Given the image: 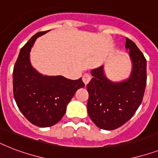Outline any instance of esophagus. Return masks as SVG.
Returning a JSON list of instances; mask_svg holds the SVG:
<instances>
[{
  "label": "esophagus",
  "mask_w": 158,
  "mask_h": 158,
  "mask_svg": "<svg viewBox=\"0 0 158 158\" xmlns=\"http://www.w3.org/2000/svg\"><path fill=\"white\" fill-rule=\"evenodd\" d=\"M82 79H83V81H84V84H88L89 83V81L91 80L92 76L89 74L86 73V74H84V75H83V77H82Z\"/></svg>",
  "instance_id": "34e87169"
}]
</instances>
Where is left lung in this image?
I'll return each instance as SVG.
<instances>
[{
    "label": "left lung",
    "instance_id": "obj_1",
    "mask_svg": "<svg viewBox=\"0 0 158 158\" xmlns=\"http://www.w3.org/2000/svg\"><path fill=\"white\" fill-rule=\"evenodd\" d=\"M133 71L130 79L113 83L104 75L103 66L93 69L94 78L87 84L88 112L100 129L115 130L132 117L143 101L147 84V60L135 43L126 38Z\"/></svg>",
    "mask_w": 158,
    "mask_h": 158
}]
</instances>
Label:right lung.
Instances as JSON below:
<instances>
[{
	"label": "right lung",
	"instance_id": "obj_1",
	"mask_svg": "<svg viewBox=\"0 0 158 158\" xmlns=\"http://www.w3.org/2000/svg\"><path fill=\"white\" fill-rule=\"evenodd\" d=\"M33 35L21 48L13 70L14 98L24 116L39 127H50L65 113L75 92L84 88L82 79H68L63 76H43L29 61V52L38 36Z\"/></svg>",
	"mask_w": 158,
	"mask_h": 158
}]
</instances>
